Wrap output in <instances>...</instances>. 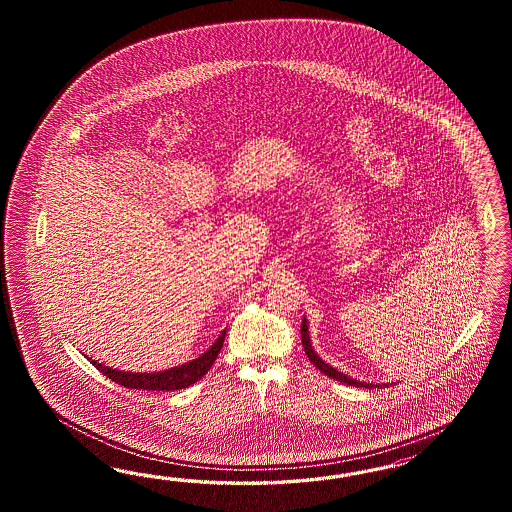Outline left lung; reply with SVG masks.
Returning <instances> with one entry per match:
<instances>
[{"label": "left lung", "mask_w": 512, "mask_h": 512, "mask_svg": "<svg viewBox=\"0 0 512 512\" xmlns=\"http://www.w3.org/2000/svg\"><path fill=\"white\" fill-rule=\"evenodd\" d=\"M300 334H302V347H304L306 355H308V358H310V362H313V366H315V368H319V370L325 373V375L332 377V379H336V381H340V383H345V385H351V387H379V385H370V383H362V381H357V379H353V377H347L345 373L338 372L336 368L328 366L325 360L319 357V355L313 351V347H311L310 332H308V321H306V317L302 319Z\"/></svg>", "instance_id": "left-lung-1"}]
</instances>
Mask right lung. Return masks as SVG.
<instances>
[{
    "mask_svg": "<svg viewBox=\"0 0 512 512\" xmlns=\"http://www.w3.org/2000/svg\"><path fill=\"white\" fill-rule=\"evenodd\" d=\"M225 334L227 330H223L219 334V338L214 341V345L195 360L186 362L182 366H176L171 370H165V372L155 373H131V372H120V370H112L105 364H99L97 360H92L93 366L107 375L109 379H112L114 383L122 385L125 388H142V390H180V388L189 387L193 383H197L201 379L202 375H206L208 370L212 368V364L216 362L217 355L223 347V341H225Z\"/></svg>",
    "mask_w": 512,
    "mask_h": 512,
    "instance_id": "obj_1",
    "label": "right lung"
}]
</instances>
